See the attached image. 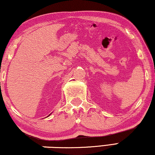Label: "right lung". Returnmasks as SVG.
<instances>
[{
  "label": "right lung",
  "mask_w": 155,
  "mask_h": 155,
  "mask_svg": "<svg viewBox=\"0 0 155 155\" xmlns=\"http://www.w3.org/2000/svg\"><path fill=\"white\" fill-rule=\"evenodd\" d=\"M50 115H51V114H50ZM49 115H48V116H49Z\"/></svg>",
  "instance_id": "1"
}]
</instances>
